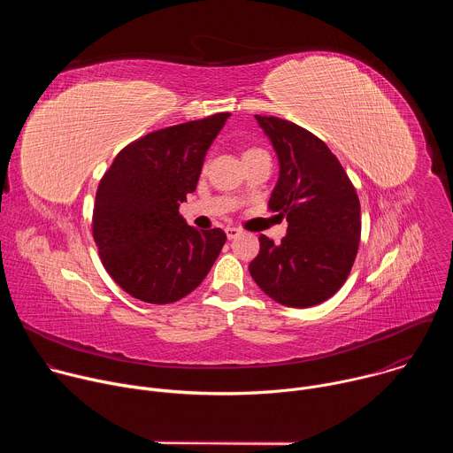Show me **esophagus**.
Returning <instances> with one entry per match:
<instances>
[{"mask_svg": "<svg viewBox=\"0 0 453 453\" xmlns=\"http://www.w3.org/2000/svg\"><path fill=\"white\" fill-rule=\"evenodd\" d=\"M226 234H227L229 240H233V238H236V236L240 234V229H236V227H226Z\"/></svg>", "mask_w": 453, "mask_h": 453, "instance_id": "esophagus-1", "label": "esophagus"}]
</instances>
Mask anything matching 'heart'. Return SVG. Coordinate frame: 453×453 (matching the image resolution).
Returning <instances> with one entry per match:
<instances>
[{
	"mask_svg": "<svg viewBox=\"0 0 453 453\" xmlns=\"http://www.w3.org/2000/svg\"><path fill=\"white\" fill-rule=\"evenodd\" d=\"M264 150H260V149H247L245 152H243V157H247V156H254V154H262Z\"/></svg>",
	"mask_w": 453,
	"mask_h": 453,
	"instance_id": "heart-1",
	"label": "heart"
}]
</instances>
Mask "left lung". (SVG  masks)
<instances>
[{"label": "left lung", "mask_w": 453, "mask_h": 453, "mask_svg": "<svg viewBox=\"0 0 453 453\" xmlns=\"http://www.w3.org/2000/svg\"><path fill=\"white\" fill-rule=\"evenodd\" d=\"M254 118L280 161L269 208L287 217L288 227L278 245L260 236L249 273L276 303L315 306L344 285L353 267L362 229L358 196L325 142L292 121Z\"/></svg>", "instance_id": "left-lung-1"}]
</instances>
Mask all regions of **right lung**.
<instances>
[{
    "label": "right lung",
    "mask_w": 453,
    "mask_h": 453,
    "mask_svg": "<svg viewBox=\"0 0 453 453\" xmlns=\"http://www.w3.org/2000/svg\"><path fill=\"white\" fill-rule=\"evenodd\" d=\"M229 116L150 133L127 145L104 173L93 238L109 276L133 297L175 303L203 283L219 257L226 233L188 226L179 206L196 191L206 152Z\"/></svg>",
    "instance_id": "1"
}]
</instances>
